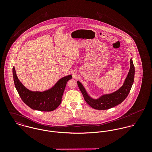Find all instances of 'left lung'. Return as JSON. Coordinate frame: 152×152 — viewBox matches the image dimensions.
Returning <instances> with one entry per match:
<instances>
[{
	"mask_svg": "<svg viewBox=\"0 0 152 152\" xmlns=\"http://www.w3.org/2000/svg\"><path fill=\"white\" fill-rule=\"evenodd\" d=\"M130 69L124 85L112 94L104 95L97 99L90 97L82 84L80 81H77L78 86L87 104L92 108L98 110L108 109L121 104L128 96L134 81V66L132 58L130 59Z\"/></svg>",
	"mask_w": 152,
	"mask_h": 152,
	"instance_id": "obj_1",
	"label": "left lung"
}]
</instances>
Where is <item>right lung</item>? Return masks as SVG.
<instances>
[{
  "label": "right lung",
  "mask_w": 152,
  "mask_h": 152,
  "mask_svg": "<svg viewBox=\"0 0 152 152\" xmlns=\"http://www.w3.org/2000/svg\"><path fill=\"white\" fill-rule=\"evenodd\" d=\"M13 75L15 86L22 101L30 108L45 112L54 110L60 105L66 84L72 78L71 75L64 77L51 89L39 92L30 91L22 84L17 77L15 66Z\"/></svg>",
  "instance_id": "1"
}]
</instances>
